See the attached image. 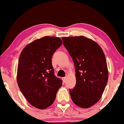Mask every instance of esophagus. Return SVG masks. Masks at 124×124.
<instances>
[{
  "mask_svg": "<svg viewBox=\"0 0 124 124\" xmlns=\"http://www.w3.org/2000/svg\"><path fill=\"white\" fill-rule=\"evenodd\" d=\"M62 81H63V82H65L66 79H67V77H62Z\"/></svg>",
  "mask_w": 124,
  "mask_h": 124,
  "instance_id": "esophagus-1",
  "label": "esophagus"
}]
</instances>
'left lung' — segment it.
<instances>
[{"mask_svg": "<svg viewBox=\"0 0 124 124\" xmlns=\"http://www.w3.org/2000/svg\"><path fill=\"white\" fill-rule=\"evenodd\" d=\"M76 68V84L69 89L72 101L87 108L101 99L108 79L106 59L98 43L84 36L62 37Z\"/></svg>", "mask_w": 124, "mask_h": 124, "instance_id": "obj_1", "label": "left lung"}]
</instances>
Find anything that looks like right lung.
Listing matches in <instances>:
<instances>
[{
	"mask_svg": "<svg viewBox=\"0 0 124 124\" xmlns=\"http://www.w3.org/2000/svg\"><path fill=\"white\" fill-rule=\"evenodd\" d=\"M58 37L46 36L34 40L22 51L17 80L20 90L32 106L43 109L55 101L62 80L54 74L52 56L62 45Z\"/></svg>",
	"mask_w": 124,
	"mask_h": 124,
	"instance_id": "1",
	"label": "right lung"
}]
</instances>
